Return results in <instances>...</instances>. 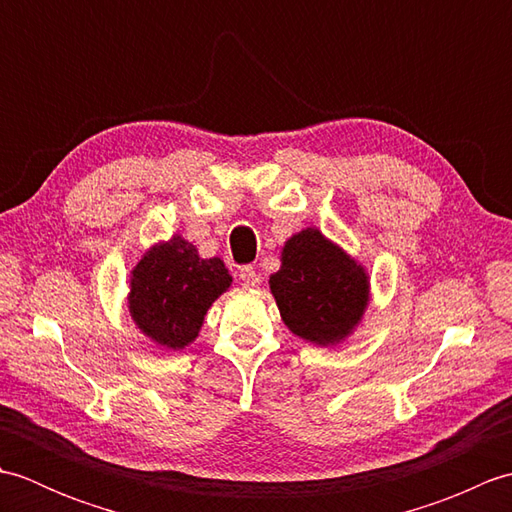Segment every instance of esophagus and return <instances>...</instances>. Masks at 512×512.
<instances>
[{
	"label": "esophagus",
	"instance_id": "34e87169",
	"mask_svg": "<svg viewBox=\"0 0 512 512\" xmlns=\"http://www.w3.org/2000/svg\"><path fill=\"white\" fill-rule=\"evenodd\" d=\"M239 281H242V286L255 288V286H259L262 277H259V273L253 266H244V268H239Z\"/></svg>",
	"mask_w": 512,
	"mask_h": 512
}]
</instances>
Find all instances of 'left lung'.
Listing matches in <instances>:
<instances>
[{"label":"left lung","mask_w":512,"mask_h":512,"mask_svg":"<svg viewBox=\"0 0 512 512\" xmlns=\"http://www.w3.org/2000/svg\"><path fill=\"white\" fill-rule=\"evenodd\" d=\"M268 284L288 330L323 347L347 339L369 301L365 268L319 228H303L288 239L281 268Z\"/></svg>","instance_id":"1"}]
</instances>
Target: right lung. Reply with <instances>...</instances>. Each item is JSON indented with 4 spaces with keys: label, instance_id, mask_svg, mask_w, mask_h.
<instances>
[{
    "label": "right lung",
    "instance_id": "add662e5",
    "mask_svg": "<svg viewBox=\"0 0 512 512\" xmlns=\"http://www.w3.org/2000/svg\"><path fill=\"white\" fill-rule=\"evenodd\" d=\"M220 257L202 259L187 239L173 235L151 246L129 279V314L138 330L169 350L198 336L211 303L231 286Z\"/></svg>",
    "mask_w": 512,
    "mask_h": 512
}]
</instances>
